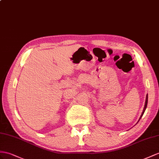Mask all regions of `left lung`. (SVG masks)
<instances>
[{
	"mask_svg": "<svg viewBox=\"0 0 159 159\" xmlns=\"http://www.w3.org/2000/svg\"><path fill=\"white\" fill-rule=\"evenodd\" d=\"M147 104H148V94L146 95V101H145V104H144V109H143V111H142V114H141V116H140V118H139V120H138V121H137L136 124L138 123V121H140V120L141 119V117H142V116H143L144 113V111H145V110H146V107H147Z\"/></svg>",
	"mask_w": 159,
	"mask_h": 159,
	"instance_id": "1",
	"label": "left lung"
}]
</instances>
